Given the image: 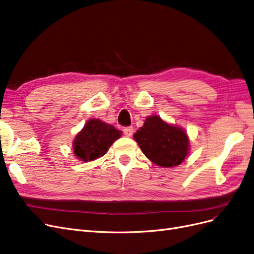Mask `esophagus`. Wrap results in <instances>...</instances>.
I'll return each mask as SVG.
<instances>
[{
	"mask_svg": "<svg viewBox=\"0 0 254 254\" xmlns=\"http://www.w3.org/2000/svg\"><path fill=\"white\" fill-rule=\"evenodd\" d=\"M123 132L126 136H131L133 134V127H131V126L130 127H125L123 129Z\"/></svg>",
	"mask_w": 254,
	"mask_h": 254,
	"instance_id": "1",
	"label": "esophagus"
}]
</instances>
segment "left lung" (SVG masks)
Wrapping results in <instances>:
<instances>
[{
  "mask_svg": "<svg viewBox=\"0 0 254 254\" xmlns=\"http://www.w3.org/2000/svg\"><path fill=\"white\" fill-rule=\"evenodd\" d=\"M133 138L148 159L164 168L180 165L189 153L185 130L166 123L157 116L148 117Z\"/></svg>",
  "mask_w": 254,
  "mask_h": 254,
  "instance_id": "8db88e82",
  "label": "left lung"
}]
</instances>
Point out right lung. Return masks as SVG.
Returning <instances> with one entry per match:
<instances>
[{
  "label": "right lung",
  "mask_w": 254,
  "mask_h": 254,
  "mask_svg": "<svg viewBox=\"0 0 254 254\" xmlns=\"http://www.w3.org/2000/svg\"><path fill=\"white\" fill-rule=\"evenodd\" d=\"M122 136V131L99 119H91L73 141V153L78 160L91 162L106 154L110 146Z\"/></svg>",
  "instance_id": "add662e5"
}]
</instances>
